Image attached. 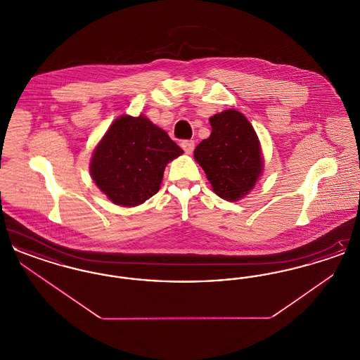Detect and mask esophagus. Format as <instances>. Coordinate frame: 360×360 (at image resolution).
I'll use <instances>...</instances> for the list:
<instances>
[{"label":"esophagus","instance_id":"1","mask_svg":"<svg viewBox=\"0 0 360 360\" xmlns=\"http://www.w3.org/2000/svg\"><path fill=\"white\" fill-rule=\"evenodd\" d=\"M181 147L184 148V151H185L186 154L190 155L193 153V150H194V141H193V140H184V141L181 143Z\"/></svg>","mask_w":360,"mask_h":360}]
</instances>
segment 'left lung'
Here are the masks:
<instances>
[{
    "mask_svg": "<svg viewBox=\"0 0 360 360\" xmlns=\"http://www.w3.org/2000/svg\"><path fill=\"white\" fill-rule=\"evenodd\" d=\"M212 134L194 150L212 190L229 202L244 198L262 176L264 160L252 124L236 109L209 119Z\"/></svg>",
    "mask_w": 360,
    "mask_h": 360,
    "instance_id": "8db88e82",
    "label": "left lung"
}]
</instances>
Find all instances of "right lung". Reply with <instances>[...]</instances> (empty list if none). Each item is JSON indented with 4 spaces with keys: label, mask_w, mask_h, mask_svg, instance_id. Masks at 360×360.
Masks as SVG:
<instances>
[{
    "label": "right lung",
    "mask_w": 360,
    "mask_h": 360,
    "mask_svg": "<svg viewBox=\"0 0 360 360\" xmlns=\"http://www.w3.org/2000/svg\"><path fill=\"white\" fill-rule=\"evenodd\" d=\"M184 150L144 115L112 122L90 158V175L116 205L134 207L160 188L163 172Z\"/></svg>",
    "instance_id": "add662e5"
}]
</instances>
